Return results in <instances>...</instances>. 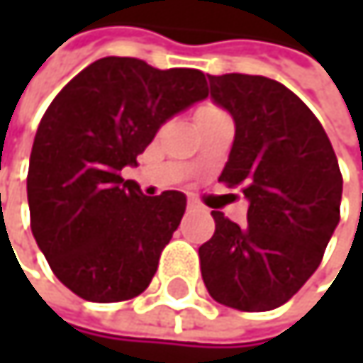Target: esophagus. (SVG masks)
<instances>
[{"label":"esophagus","instance_id":"obj_1","mask_svg":"<svg viewBox=\"0 0 363 363\" xmlns=\"http://www.w3.org/2000/svg\"><path fill=\"white\" fill-rule=\"evenodd\" d=\"M195 208H197V203L189 199V201H186V210H195Z\"/></svg>","mask_w":363,"mask_h":363}]
</instances>
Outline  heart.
<instances>
[{
  "label": "heart",
  "mask_w": 363,
  "mask_h": 363,
  "mask_svg": "<svg viewBox=\"0 0 363 363\" xmlns=\"http://www.w3.org/2000/svg\"><path fill=\"white\" fill-rule=\"evenodd\" d=\"M201 113H218V109H214V107H201V109L197 111V115H201Z\"/></svg>",
  "instance_id": "heart-1"
}]
</instances>
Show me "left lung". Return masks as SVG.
<instances>
[{
  "label": "left lung",
  "instance_id": "8db88e82",
  "mask_svg": "<svg viewBox=\"0 0 363 363\" xmlns=\"http://www.w3.org/2000/svg\"><path fill=\"white\" fill-rule=\"evenodd\" d=\"M210 99L235 123L218 181L240 186L248 225L212 210L216 231L199 248L210 296L240 311L290 301L322 262L340 220L342 177L326 132L284 84L262 75H208Z\"/></svg>",
  "mask_w": 363,
  "mask_h": 363
}]
</instances>
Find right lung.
<instances>
[{"mask_svg": "<svg viewBox=\"0 0 363 363\" xmlns=\"http://www.w3.org/2000/svg\"><path fill=\"white\" fill-rule=\"evenodd\" d=\"M208 99L197 69L160 71L107 56L75 75L37 128L27 197L31 231L54 275L90 303L138 296L181 225V191L143 195L123 181L157 130Z\"/></svg>", "mask_w": 363, "mask_h": 363, "instance_id": "right-lung-1", "label": "right lung"}]
</instances>
